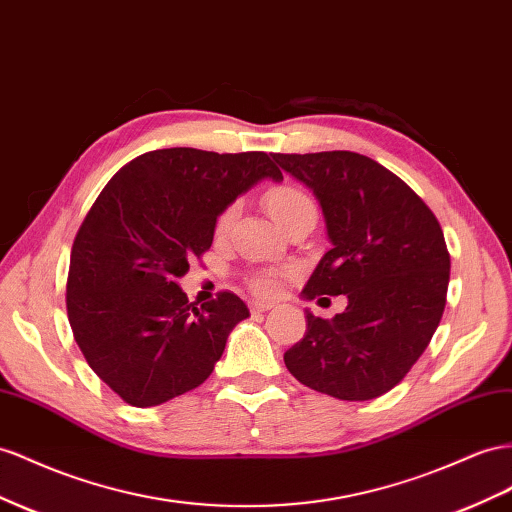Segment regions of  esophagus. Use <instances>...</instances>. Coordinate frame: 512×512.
<instances>
[{
	"label": "esophagus",
	"mask_w": 512,
	"mask_h": 512,
	"mask_svg": "<svg viewBox=\"0 0 512 512\" xmlns=\"http://www.w3.org/2000/svg\"><path fill=\"white\" fill-rule=\"evenodd\" d=\"M271 308H273V303H269V301H252L250 303V310L252 312H267Z\"/></svg>",
	"instance_id": "obj_1"
}]
</instances>
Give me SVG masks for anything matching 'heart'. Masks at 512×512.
<instances>
[{
	"instance_id": "1",
	"label": "heart",
	"mask_w": 512,
	"mask_h": 512,
	"mask_svg": "<svg viewBox=\"0 0 512 512\" xmlns=\"http://www.w3.org/2000/svg\"><path fill=\"white\" fill-rule=\"evenodd\" d=\"M265 206H267V211L275 219V222H280L284 226L293 215H297L301 211L314 209V202L306 191H301L297 187H290V185H282V187H273V189L267 191ZM234 215H237V204H230L228 209L217 217V230L219 232L226 230L232 224ZM250 288L260 297L278 295L280 288H282V273H275V271L258 273L250 280Z\"/></svg>"
}]
</instances>
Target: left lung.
Segmentation results:
<instances>
[{
	"instance_id": "obj_1",
	"label": "left lung",
	"mask_w": 512,
	"mask_h": 512,
	"mask_svg": "<svg viewBox=\"0 0 512 512\" xmlns=\"http://www.w3.org/2000/svg\"><path fill=\"white\" fill-rule=\"evenodd\" d=\"M273 159L314 191L331 239L303 297L349 299L331 321L306 312V334L284 353L286 368L340 400L390 392L446 308L450 254L437 217L405 181L351 150Z\"/></svg>"
}]
</instances>
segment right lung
I'll list each match as a JSON object with an SVG mask.
<instances>
[{
  "mask_svg": "<svg viewBox=\"0 0 512 512\" xmlns=\"http://www.w3.org/2000/svg\"><path fill=\"white\" fill-rule=\"evenodd\" d=\"M260 178L282 172L258 150L163 148L129 161L94 200L71 250L66 312L86 362L124 403L155 407L198 388L250 316L226 290L196 308L176 278Z\"/></svg>",
  "mask_w": 512,
  "mask_h": 512,
  "instance_id": "add662e5",
  "label": "right lung"
}]
</instances>
